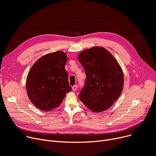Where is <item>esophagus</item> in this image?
Here are the masks:
<instances>
[{
  "mask_svg": "<svg viewBox=\"0 0 156 156\" xmlns=\"http://www.w3.org/2000/svg\"><path fill=\"white\" fill-rule=\"evenodd\" d=\"M77 88H78V86L76 85V84H75V85H74V86L72 87V90H73V91H76V90H77Z\"/></svg>",
  "mask_w": 156,
  "mask_h": 156,
  "instance_id": "34e87169",
  "label": "esophagus"
}]
</instances>
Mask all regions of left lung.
<instances>
[{"label":"left lung","instance_id":"obj_1","mask_svg":"<svg viewBox=\"0 0 156 156\" xmlns=\"http://www.w3.org/2000/svg\"><path fill=\"white\" fill-rule=\"evenodd\" d=\"M86 73L80 100L93 112L110 108L121 95L124 76L122 69L111 53L103 47H93L78 55Z\"/></svg>","mask_w":156,"mask_h":156}]
</instances>
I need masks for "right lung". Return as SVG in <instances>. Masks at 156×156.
<instances>
[{
	"instance_id": "add662e5",
	"label": "right lung",
	"mask_w": 156,
	"mask_h": 156,
	"mask_svg": "<svg viewBox=\"0 0 156 156\" xmlns=\"http://www.w3.org/2000/svg\"><path fill=\"white\" fill-rule=\"evenodd\" d=\"M67 59L63 51L50 53L41 56L29 71L27 92L38 109L48 111L57 108L66 94L72 91L65 68Z\"/></svg>"
}]
</instances>
